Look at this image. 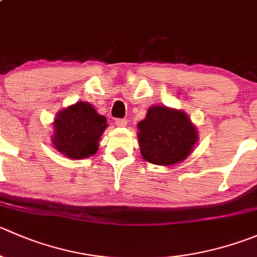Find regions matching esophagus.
<instances>
[{
  "mask_svg": "<svg viewBox=\"0 0 257 257\" xmlns=\"http://www.w3.org/2000/svg\"><path fill=\"white\" fill-rule=\"evenodd\" d=\"M126 119H115V124L118 126H125L126 125Z\"/></svg>",
  "mask_w": 257,
  "mask_h": 257,
  "instance_id": "esophagus-1",
  "label": "esophagus"
}]
</instances>
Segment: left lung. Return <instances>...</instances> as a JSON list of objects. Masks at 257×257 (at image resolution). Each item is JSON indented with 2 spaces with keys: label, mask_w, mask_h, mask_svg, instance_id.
I'll list each match as a JSON object with an SVG mask.
<instances>
[{
  "label": "left lung",
  "mask_w": 257,
  "mask_h": 257,
  "mask_svg": "<svg viewBox=\"0 0 257 257\" xmlns=\"http://www.w3.org/2000/svg\"><path fill=\"white\" fill-rule=\"evenodd\" d=\"M141 153L146 161L171 166L183 161L197 142V132L183 111L152 106L138 124Z\"/></svg>",
  "instance_id": "1"
}]
</instances>
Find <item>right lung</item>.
Instances as JSON below:
<instances>
[{
	"label": "right lung",
	"instance_id": "right-lung-1",
	"mask_svg": "<svg viewBox=\"0 0 257 257\" xmlns=\"http://www.w3.org/2000/svg\"><path fill=\"white\" fill-rule=\"evenodd\" d=\"M105 128V116L99 115L89 103L79 101L57 114L52 144L69 158H86L98 151L99 138Z\"/></svg>",
	"mask_w": 257,
	"mask_h": 257
}]
</instances>
